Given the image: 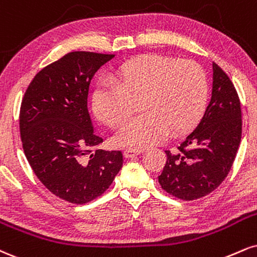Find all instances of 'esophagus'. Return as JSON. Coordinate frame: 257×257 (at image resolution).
<instances>
[{
	"label": "esophagus",
	"mask_w": 257,
	"mask_h": 257,
	"mask_svg": "<svg viewBox=\"0 0 257 257\" xmlns=\"http://www.w3.org/2000/svg\"><path fill=\"white\" fill-rule=\"evenodd\" d=\"M142 152H144V150H133V148H128V150H124L123 154H124L125 158H133V157L141 154Z\"/></svg>",
	"instance_id": "1"
}]
</instances>
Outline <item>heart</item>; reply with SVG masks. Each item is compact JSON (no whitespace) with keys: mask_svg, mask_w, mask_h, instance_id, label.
Here are the masks:
<instances>
[{"mask_svg":"<svg viewBox=\"0 0 257 257\" xmlns=\"http://www.w3.org/2000/svg\"><path fill=\"white\" fill-rule=\"evenodd\" d=\"M113 79L99 83L92 101L98 118L117 128L129 116L131 98H140V115L113 137L123 147H146L162 140L168 131H187L202 115L208 98L205 70L189 60L146 55L123 64Z\"/></svg>","mask_w":257,"mask_h":257,"instance_id":"1","label":"heart"}]
</instances>
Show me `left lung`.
Segmentation results:
<instances>
[{
    "label": "left lung",
    "mask_w": 257,
    "mask_h": 257,
    "mask_svg": "<svg viewBox=\"0 0 257 257\" xmlns=\"http://www.w3.org/2000/svg\"><path fill=\"white\" fill-rule=\"evenodd\" d=\"M242 112L233 83L213 63L212 95L196 126L168 159L158 177L162 188L184 201L208 195L224 181L240 144Z\"/></svg>",
    "instance_id": "1"
}]
</instances>
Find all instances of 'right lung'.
<instances>
[{"label":"right lung","mask_w":257,"mask_h":257,"mask_svg":"<svg viewBox=\"0 0 257 257\" xmlns=\"http://www.w3.org/2000/svg\"><path fill=\"white\" fill-rule=\"evenodd\" d=\"M115 55L74 51L35 76L24 95L20 135L39 181L62 200L82 205L101 195L123 165L120 151L97 148L87 107L95 73Z\"/></svg>","instance_id":"add662e5"}]
</instances>
